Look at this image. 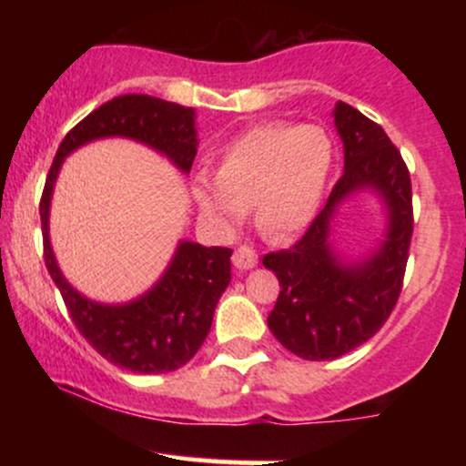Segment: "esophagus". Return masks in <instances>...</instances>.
<instances>
[{
  "label": "esophagus",
  "mask_w": 466,
  "mask_h": 466,
  "mask_svg": "<svg viewBox=\"0 0 466 466\" xmlns=\"http://www.w3.org/2000/svg\"><path fill=\"white\" fill-rule=\"evenodd\" d=\"M232 260L238 269H251V267H256V263H258V254L249 245H240V248L234 249Z\"/></svg>",
  "instance_id": "obj_1"
}]
</instances>
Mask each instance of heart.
I'll list each match as a JSON object with an SVG mask.
<instances>
[{"label":"heart","mask_w":466,"mask_h":466,"mask_svg":"<svg viewBox=\"0 0 466 466\" xmlns=\"http://www.w3.org/2000/svg\"><path fill=\"white\" fill-rule=\"evenodd\" d=\"M333 148L322 127L265 122L223 151L217 177L192 181V199L215 226H234L254 208L256 228L287 238L311 223L330 170Z\"/></svg>","instance_id":"1"}]
</instances>
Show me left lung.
I'll use <instances>...</instances> for the list:
<instances>
[{
  "mask_svg": "<svg viewBox=\"0 0 466 466\" xmlns=\"http://www.w3.org/2000/svg\"><path fill=\"white\" fill-rule=\"evenodd\" d=\"M333 116L344 142V175L304 237L263 258L280 282L267 318L269 330L287 350L309 361L337 360L386 324L403 289L414 232L410 170L399 148L381 125L355 106L339 100ZM368 187L387 203V238L361 264H344L328 243L329 221L346 196Z\"/></svg>",
  "mask_w": 466,
  "mask_h": 466,
  "instance_id": "8db88e82",
  "label": "left lung"
}]
</instances>
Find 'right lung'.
Here are the masks:
<instances>
[{
    "label": "right lung",
    "instance_id": "1",
    "mask_svg": "<svg viewBox=\"0 0 466 466\" xmlns=\"http://www.w3.org/2000/svg\"><path fill=\"white\" fill-rule=\"evenodd\" d=\"M100 137H131L190 173L197 155L195 109L147 94L117 96L100 105L63 137L41 195L44 258L80 335L106 361L131 372L159 374L186 366L210 333L212 315L229 285V248L181 240L157 285L127 304H100L80 296L58 269L47 234L50 199L63 159Z\"/></svg>",
    "mask_w": 466,
    "mask_h": 466
}]
</instances>
